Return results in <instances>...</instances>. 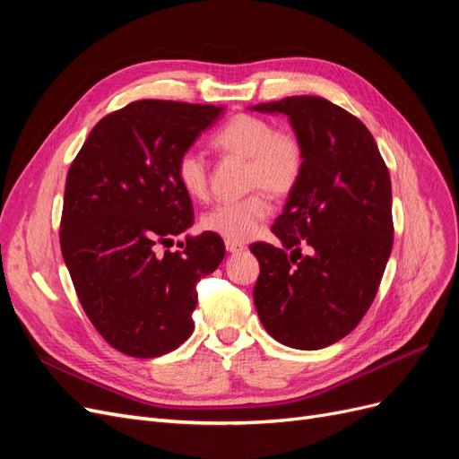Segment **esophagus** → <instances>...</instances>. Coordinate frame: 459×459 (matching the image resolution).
Segmentation results:
<instances>
[{
    "label": "esophagus",
    "mask_w": 459,
    "mask_h": 459,
    "mask_svg": "<svg viewBox=\"0 0 459 459\" xmlns=\"http://www.w3.org/2000/svg\"><path fill=\"white\" fill-rule=\"evenodd\" d=\"M226 251L230 255H239V253L245 251V245L238 243V241H226Z\"/></svg>",
    "instance_id": "obj_1"
}]
</instances>
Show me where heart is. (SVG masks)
<instances>
[{
  "instance_id": "b5f03b06",
  "label": "heart",
  "mask_w": 459,
  "mask_h": 459,
  "mask_svg": "<svg viewBox=\"0 0 459 459\" xmlns=\"http://www.w3.org/2000/svg\"><path fill=\"white\" fill-rule=\"evenodd\" d=\"M214 147L224 155L247 160V187L264 189L273 197L293 191L302 174L304 152L299 137L275 130L266 118L255 115L233 117L212 137ZM178 184L193 199L208 193V164L197 151H186L176 164ZM272 214V204L262 191L239 201H224L208 208L203 226L228 241H248L260 231Z\"/></svg>"
}]
</instances>
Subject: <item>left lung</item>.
Listing matches in <instances>:
<instances>
[{"label": "left lung", "instance_id": "left-lung-1", "mask_svg": "<svg viewBox=\"0 0 459 459\" xmlns=\"http://www.w3.org/2000/svg\"><path fill=\"white\" fill-rule=\"evenodd\" d=\"M248 108L285 115L304 152L300 179L272 228L283 248L251 247L260 262L255 307L275 341L325 349L349 335L377 295L393 251L391 176L369 130L324 97Z\"/></svg>", "mask_w": 459, "mask_h": 459}]
</instances>
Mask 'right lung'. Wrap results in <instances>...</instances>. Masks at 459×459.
Returning a JSON list of instances; mask_svg holds the SVG:
<instances>
[{
	"label": "right lung",
	"instance_id": "add662e5",
	"mask_svg": "<svg viewBox=\"0 0 459 459\" xmlns=\"http://www.w3.org/2000/svg\"><path fill=\"white\" fill-rule=\"evenodd\" d=\"M224 107L143 100L95 124L66 176L61 251L82 308L113 349L157 358L193 331L195 285L224 260L216 233L193 226L176 164ZM184 245V243H182Z\"/></svg>",
	"mask_w": 459,
	"mask_h": 459
}]
</instances>
